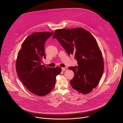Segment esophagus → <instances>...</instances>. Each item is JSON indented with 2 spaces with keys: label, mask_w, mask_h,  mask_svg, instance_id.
Masks as SVG:
<instances>
[{
  "label": "esophagus",
  "mask_w": 123,
  "mask_h": 123,
  "mask_svg": "<svg viewBox=\"0 0 123 123\" xmlns=\"http://www.w3.org/2000/svg\"><path fill=\"white\" fill-rule=\"evenodd\" d=\"M68 69V68L67 67H65V68H62V70L63 71H66V70Z\"/></svg>",
  "instance_id": "esophagus-1"
}]
</instances>
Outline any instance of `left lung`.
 <instances>
[{
	"instance_id": "1",
	"label": "left lung",
	"mask_w": 123,
	"mask_h": 123,
	"mask_svg": "<svg viewBox=\"0 0 123 123\" xmlns=\"http://www.w3.org/2000/svg\"><path fill=\"white\" fill-rule=\"evenodd\" d=\"M52 38L77 61L78 66L68 68L74 74L70 81L72 86L84 94L91 92L98 85L104 68L102 52L94 37L86 30L76 28L56 30Z\"/></svg>"
}]
</instances>
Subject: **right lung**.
Returning a JSON list of instances; mask_svg holds the SVG:
<instances>
[{"label":"right lung","instance_id":"right-lung-1","mask_svg":"<svg viewBox=\"0 0 123 123\" xmlns=\"http://www.w3.org/2000/svg\"><path fill=\"white\" fill-rule=\"evenodd\" d=\"M52 32H36L28 36L21 45L16 60V71L20 80L31 92L45 96L55 86L56 77L61 68L41 65L45 58L44 44Z\"/></svg>","mask_w":123,"mask_h":123}]
</instances>
